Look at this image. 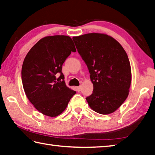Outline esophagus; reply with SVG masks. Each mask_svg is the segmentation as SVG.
I'll list each match as a JSON object with an SVG mask.
<instances>
[{
	"mask_svg": "<svg viewBox=\"0 0 155 155\" xmlns=\"http://www.w3.org/2000/svg\"><path fill=\"white\" fill-rule=\"evenodd\" d=\"M76 89H77V91H81V86H79V87H76Z\"/></svg>",
	"mask_w": 155,
	"mask_h": 155,
	"instance_id": "esophagus-1",
	"label": "esophagus"
}]
</instances>
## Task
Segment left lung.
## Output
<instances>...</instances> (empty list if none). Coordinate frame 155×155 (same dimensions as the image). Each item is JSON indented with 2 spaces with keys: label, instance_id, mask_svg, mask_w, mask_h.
<instances>
[{
  "label": "left lung",
  "instance_id": "1",
  "mask_svg": "<svg viewBox=\"0 0 155 155\" xmlns=\"http://www.w3.org/2000/svg\"><path fill=\"white\" fill-rule=\"evenodd\" d=\"M72 39L93 84V93L86 97L89 105L100 114L113 113L126 99L131 84L126 51L116 39L102 33H87Z\"/></svg>",
  "mask_w": 155,
  "mask_h": 155
}]
</instances>
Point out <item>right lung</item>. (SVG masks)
<instances>
[{
	"mask_svg": "<svg viewBox=\"0 0 155 155\" xmlns=\"http://www.w3.org/2000/svg\"><path fill=\"white\" fill-rule=\"evenodd\" d=\"M72 39L66 35L47 36L29 51L23 63L21 79L27 97L45 116H58L76 93L66 86L62 64L72 51Z\"/></svg>",
	"mask_w": 155,
	"mask_h": 155,
	"instance_id": "add662e5",
	"label": "right lung"
}]
</instances>
